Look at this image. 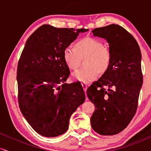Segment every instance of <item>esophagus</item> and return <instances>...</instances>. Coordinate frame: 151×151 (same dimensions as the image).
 Returning a JSON list of instances; mask_svg holds the SVG:
<instances>
[{
    "mask_svg": "<svg viewBox=\"0 0 151 151\" xmlns=\"http://www.w3.org/2000/svg\"><path fill=\"white\" fill-rule=\"evenodd\" d=\"M81 85H82L83 89V91H85V93H86V91H87V88H88L87 85L85 84V83H82Z\"/></svg>",
    "mask_w": 151,
    "mask_h": 151,
    "instance_id": "1",
    "label": "esophagus"
}]
</instances>
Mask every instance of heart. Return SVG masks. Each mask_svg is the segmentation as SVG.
<instances>
[{"instance_id":"1","label":"heart","mask_w":151,"mask_h":151,"mask_svg":"<svg viewBox=\"0 0 151 151\" xmlns=\"http://www.w3.org/2000/svg\"><path fill=\"white\" fill-rule=\"evenodd\" d=\"M63 59L69 70H76L81 60L85 59L84 69L74 73L71 78L74 81L88 83L100 75L106 73L111 64L112 55L110 50L103 46L97 38L86 37L78 40L74 48L67 47L63 51Z\"/></svg>"}]
</instances>
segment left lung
Wrapping results in <instances>:
<instances>
[{"label": "left lung", "mask_w": 151, "mask_h": 151, "mask_svg": "<svg viewBox=\"0 0 151 151\" xmlns=\"http://www.w3.org/2000/svg\"><path fill=\"white\" fill-rule=\"evenodd\" d=\"M92 33L106 40L112 60L107 72L87 89L95 106L91 127L100 135H116L129 124L138 107L143 85L140 49L133 35L118 25L95 28Z\"/></svg>", "instance_id": "8db88e82"}]
</instances>
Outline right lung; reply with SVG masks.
Returning a JSON list of instances; mask_svg holds the SVG:
<instances>
[{
	"label": "right lung",
	"mask_w": 151,
	"mask_h": 151,
	"mask_svg": "<svg viewBox=\"0 0 151 151\" xmlns=\"http://www.w3.org/2000/svg\"><path fill=\"white\" fill-rule=\"evenodd\" d=\"M86 31L43 25L25 43L17 70L18 103L25 120L43 136L65 133L71 115L85 101L79 83H65L70 71L63 51Z\"/></svg>",
	"instance_id": "right-lung-1"
}]
</instances>
